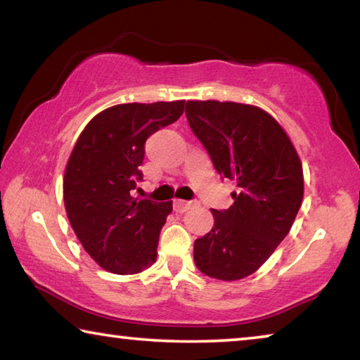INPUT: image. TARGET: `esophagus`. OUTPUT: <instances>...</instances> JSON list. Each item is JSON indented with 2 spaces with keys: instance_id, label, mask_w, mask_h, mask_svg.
<instances>
[{
  "instance_id": "34e87169",
  "label": "esophagus",
  "mask_w": 360,
  "mask_h": 360,
  "mask_svg": "<svg viewBox=\"0 0 360 360\" xmlns=\"http://www.w3.org/2000/svg\"><path fill=\"white\" fill-rule=\"evenodd\" d=\"M193 205V202H186V200H174L173 208L176 212H186L188 208H192Z\"/></svg>"
}]
</instances>
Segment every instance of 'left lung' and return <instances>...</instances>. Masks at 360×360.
I'll return each instance as SVG.
<instances>
[{
  "label": "left lung",
  "mask_w": 360,
  "mask_h": 360,
  "mask_svg": "<svg viewBox=\"0 0 360 360\" xmlns=\"http://www.w3.org/2000/svg\"><path fill=\"white\" fill-rule=\"evenodd\" d=\"M186 115L217 173L238 187L229 210H211L214 227L195 240V265L206 276L236 281L257 271L289 233L303 200L300 157L257 106L191 100Z\"/></svg>",
  "instance_id": "left-lung-1"
}]
</instances>
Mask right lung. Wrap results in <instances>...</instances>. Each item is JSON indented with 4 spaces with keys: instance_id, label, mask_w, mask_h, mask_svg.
I'll return each mask as SVG.
<instances>
[{
    "instance_id": "1",
    "label": "right lung",
    "mask_w": 360,
    "mask_h": 360,
    "mask_svg": "<svg viewBox=\"0 0 360 360\" xmlns=\"http://www.w3.org/2000/svg\"><path fill=\"white\" fill-rule=\"evenodd\" d=\"M184 100L125 103L85 125L65 168L66 216L85 252L106 271L135 275L157 259L160 230L173 202L138 200L139 167L152 133L181 117Z\"/></svg>"
}]
</instances>
